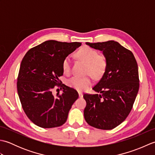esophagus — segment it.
<instances>
[{
	"instance_id": "obj_1",
	"label": "esophagus",
	"mask_w": 155,
	"mask_h": 155,
	"mask_svg": "<svg viewBox=\"0 0 155 155\" xmlns=\"http://www.w3.org/2000/svg\"><path fill=\"white\" fill-rule=\"evenodd\" d=\"M78 97H79V98H83V94L81 93V92H78Z\"/></svg>"
}]
</instances>
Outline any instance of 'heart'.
Instances as JSON below:
<instances>
[{
    "label": "heart",
    "mask_w": 155,
    "mask_h": 155,
    "mask_svg": "<svg viewBox=\"0 0 155 155\" xmlns=\"http://www.w3.org/2000/svg\"><path fill=\"white\" fill-rule=\"evenodd\" d=\"M77 56L87 63V74H91L94 78H99L104 74L107 65V58L104 55L98 54L96 50L91 47H84L78 51ZM71 68V59L70 57H67L62 62V69L64 73L70 72ZM91 84L92 79L90 77L74 76L68 81L69 86L79 91L87 89Z\"/></svg>",
    "instance_id": "1"
}]
</instances>
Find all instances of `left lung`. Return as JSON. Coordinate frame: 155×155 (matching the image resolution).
<instances>
[{
    "label": "left lung",
    "instance_id": "8db88e82",
    "mask_svg": "<svg viewBox=\"0 0 155 155\" xmlns=\"http://www.w3.org/2000/svg\"><path fill=\"white\" fill-rule=\"evenodd\" d=\"M86 45L103 52L107 65L101 80L93 88L97 94L83 95L87 102L84 119L98 129H113L126 119L139 91L136 59L132 52L116 41Z\"/></svg>",
    "mask_w": 155,
    "mask_h": 155
}]
</instances>
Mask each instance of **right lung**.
<instances>
[{"instance_id":"add662e5","label":"right lung","mask_w":155,"mask_h":155,"mask_svg":"<svg viewBox=\"0 0 155 155\" xmlns=\"http://www.w3.org/2000/svg\"><path fill=\"white\" fill-rule=\"evenodd\" d=\"M81 42L50 40L30 49L23 58L17 79V91L25 114L37 126L60 127L67 121L68 112L78 94L62 84V93L54 97L52 88L63 74L62 62L81 46Z\"/></svg>"}]
</instances>
